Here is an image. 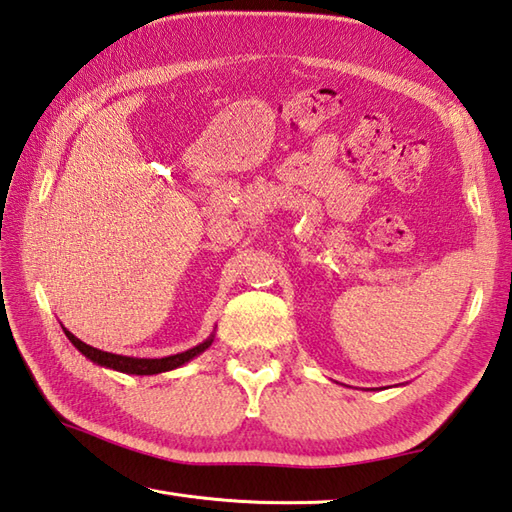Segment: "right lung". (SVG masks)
<instances>
[{
    "instance_id": "right-lung-1",
    "label": "right lung",
    "mask_w": 512,
    "mask_h": 512,
    "mask_svg": "<svg viewBox=\"0 0 512 512\" xmlns=\"http://www.w3.org/2000/svg\"><path fill=\"white\" fill-rule=\"evenodd\" d=\"M64 333L88 360H92L95 364H101V367H108V369L121 371V373H130V375H154V373L172 371L176 367H181V364L190 362L192 358H196L198 353H203L214 342V336H210L205 342L196 344V347L187 349L183 353H176V356H168V358H130V356H117V353H108V351L90 347V344L81 342L75 333H70L68 329H64Z\"/></svg>"
}]
</instances>
